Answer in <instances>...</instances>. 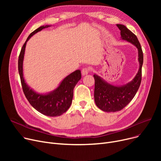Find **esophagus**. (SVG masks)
I'll use <instances>...</instances> for the list:
<instances>
[{"mask_svg":"<svg viewBox=\"0 0 161 161\" xmlns=\"http://www.w3.org/2000/svg\"><path fill=\"white\" fill-rule=\"evenodd\" d=\"M90 72V69L89 68H83L81 70V74L83 75H86L87 74H89V72Z\"/></svg>","mask_w":161,"mask_h":161,"instance_id":"1","label":"esophagus"}]
</instances>
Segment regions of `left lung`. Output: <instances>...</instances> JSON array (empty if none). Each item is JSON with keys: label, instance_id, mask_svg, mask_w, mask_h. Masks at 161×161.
I'll use <instances>...</instances> for the list:
<instances>
[{"label": "left lung", "instance_id": "left-lung-1", "mask_svg": "<svg viewBox=\"0 0 161 161\" xmlns=\"http://www.w3.org/2000/svg\"><path fill=\"white\" fill-rule=\"evenodd\" d=\"M117 27L121 31V38L130 42L137 47L140 68L132 81L126 85L119 87L108 83L100 76L96 74L93 75L95 78L94 97L95 104L101 110L106 112H115L123 109L136 94L142 81V67L143 55L138 38L125 25L117 24Z\"/></svg>", "mask_w": 161, "mask_h": 161}]
</instances>
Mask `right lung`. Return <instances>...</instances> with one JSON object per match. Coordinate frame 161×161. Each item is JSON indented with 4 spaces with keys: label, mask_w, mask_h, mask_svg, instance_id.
Instances as JSON below:
<instances>
[{
    "label": "right lung",
    "mask_w": 161,
    "mask_h": 161,
    "mask_svg": "<svg viewBox=\"0 0 161 161\" xmlns=\"http://www.w3.org/2000/svg\"><path fill=\"white\" fill-rule=\"evenodd\" d=\"M50 25L41 26L30 34L23 44L18 58V71L24 94L31 105L38 112L49 117L59 116L66 112L72 104L74 89L81 78V71L77 70L71 73L62 81L59 86L49 93H36L25 83L23 74V61L27 42L36 32Z\"/></svg>",
    "instance_id": "add662e5"
}]
</instances>
